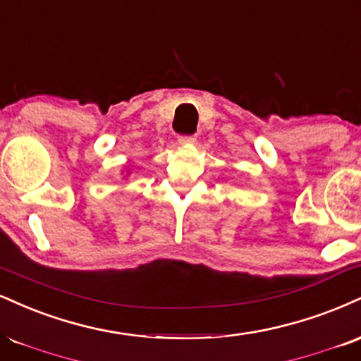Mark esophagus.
Listing matches in <instances>:
<instances>
[{
    "label": "esophagus",
    "mask_w": 361,
    "mask_h": 361,
    "mask_svg": "<svg viewBox=\"0 0 361 361\" xmlns=\"http://www.w3.org/2000/svg\"><path fill=\"white\" fill-rule=\"evenodd\" d=\"M195 136H180L178 137V142H180V145H183V146H188V145H193L195 142Z\"/></svg>",
    "instance_id": "1"
}]
</instances>
